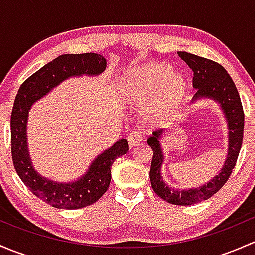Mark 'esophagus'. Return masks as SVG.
Instances as JSON below:
<instances>
[{
    "mask_svg": "<svg viewBox=\"0 0 255 255\" xmlns=\"http://www.w3.org/2000/svg\"><path fill=\"white\" fill-rule=\"evenodd\" d=\"M127 140H128V144H129L130 148H132V146H134V145H138V144H139L143 140L142 133L132 132L129 135H128Z\"/></svg>",
    "mask_w": 255,
    "mask_h": 255,
    "instance_id": "34e87169",
    "label": "esophagus"
}]
</instances>
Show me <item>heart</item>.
<instances>
[{"label":"heart","instance_id":"obj_1","mask_svg":"<svg viewBox=\"0 0 255 255\" xmlns=\"http://www.w3.org/2000/svg\"><path fill=\"white\" fill-rule=\"evenodd\" d=\"M121 91L130 105L150 101L151 115L163 118L180 106L186 92V81L181 74L174 73L170 64H146L123 76Z\"/></svg>","mask_w":255,"mask_h":255}]
</instances>
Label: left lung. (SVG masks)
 <instances>
[{"label": "left lung", "instance_id": "8db88e82", "mask_svg": "<svg viewBox=\"0 0 255 255\" xmlns=\"http://www.w3.org/2000/svg\"><path fill=\"white\" fill-rule=\"evenodd\" d=\"M177 54L194 71L192 86L196 89V94L194 95L192 101L204 99V97L215 100L220 104L221 109L225 113L228 126V154L222 169L218 175L210 180L207 184L195 187V189L175 190L173 187H169V185H166L161 177L160 170L164 161V154L159 139L165 129L156 130L146 140L148 145H150L153 150L149 177H150L154 192L159 197L168 201L169 204L187 206V205H194L202 200L210 199L230 179L237 163L239 150L243 142L244 112L237 87L230 74L221 64L202 58V56L186 53V51H177Z\"/></svg>", "mask_w": 255, "mask_h": 255}]
</instances>
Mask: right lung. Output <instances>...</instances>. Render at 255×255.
<instances>
[{"label": "right lung", "instance_id": "obj_1", "mask_svg": "<svg viewBox=\"0 0 255 255\" xmlns=\"http://www.w3.org/2000/svg\"><path fill=\"white\" fill-rule=\"evenodd\" d=\"M106 69V59L100 54H64L20 85L11 115L12 160L18 176L37 197L56 208L76 210L92 205L107 191L111 182V166L118 156L129 150L128 142L121 139L97 155L87 173L71 182H56L35 171L27 145V121L30 107L71 76L100 75Z\"/></svg>", "mask_w": 255, "mask_h": 255}]
</instances>
